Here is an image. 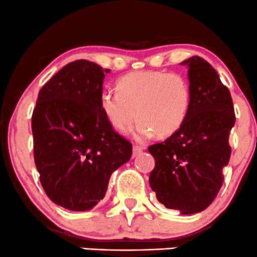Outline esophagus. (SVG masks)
I'll return each mask as SVG.
<instances>
[{"label":"esophagus","instance_id":"1","mask_svg":"<svg viewBox=\"0 0 257 257\" xmlns=\"http://www.w3.org/2000/svg\"><path fill=\"white\" fill-rule=\"evenodd\" d=\"M143 150L144 148H140V146H133V156H138Z\"/></svg>","mask_w":257,"mask_h":257}]
</instances>
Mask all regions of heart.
Returning a JSON list of instances; mask_svg holds the SVG:
<instances>
[{
    "label": "heart",
    "mask_w": 257,
    "mask_h": 257,
    "mask_svg": "<svg viewBox=\"0 0 257 257\" xmlns=\"http://www.w3.org/2000/svg\"><path fill=\"white\" fill-rule=\"evenodd\" d=\"M117 90L106 89L100 95V108L118 133L131 131L134 120L137 138L145 140L157 134L168 137L187 120L191 106L189 81L178 73L140 70L118 80Z\"/></svg>",
    "instance_id": "b5f03b06"
}]
</instances>
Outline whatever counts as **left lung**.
<instances>
[{
  "label": "left lung",
  "instance_id": "8db88e82",
  "mask_svg": "<svg viewBox=\"0 0 257 257\" xmlns=\"http://www.w3.org/2000/svg\"><path fill=\"white\" fill-rule=\"evenodd\" d=\"M182 64L188 67L190 111L178 132L149 146L155 159L149 182L161 204L191 215L210 206L222 187L235 114L229 90L207 61L193 56Z\"/></svg>",
  "mask_w": 257,
  "mask_h": 257
}]
</instances>
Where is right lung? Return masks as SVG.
<instances>
[{
  "mask_svg": "<svg viewBox=\"0 0 257 257\" xmlns=\"http://www.w3.org/2000/svg\"><path fill=\"white\" fill-rule=\"evenodd\" d=\"M94 62L64 66L41 87L33 111L34 160L55 204L91 210L105 196L111 174L132 157V144L101 112L105 73Z\"/></svg>",
  "mask_w": 257,
  "mask_h": 257,
  "instance_id": "add662e5",
  "label": "right lung"
}]
</instances>
